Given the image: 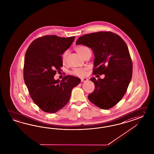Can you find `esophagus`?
Here are the masks:
<instances>
[{
    "instance_id": "1",
    "label": "esophagus",
    "mask_w": 154,
    "mask_h": 154,
    "mask_svg": "<svg viewBox=\"0 0 154 154\" xmlns=\"http://www.w3.org/2000/svg\"><path fill=\"white\" fill-rule=\"evenodd\" d=\"M81 82H87V81H88V79H85V78H84V79H81Z\"/></svg>"
}]
</instances>
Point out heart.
I'll return each instance as SVG.
<instances>
[{
    "label": "heart",
    "instance_id": "heart-1",
    "mask_svg": "<svg viewBox=\"0 0 154 154\" xmlns=\"http://www.w3.org/2000/svg\"><path fill=\"white\" fill-rule=\"evenodd\" d=\"M75 50L83 57H84V56H85L90 51V50L89 49V48L85 46H79L77 47H75ZM68 55V50L65 51L62 54L61 60L63 63H65L66 60ZM72 73L77 76H79V77H83L84 75H85L86 73V69L75 68L72 71Z\"/></svg>",
    "mask_w": 154,
    "mask_h": 154
}]
</instances>
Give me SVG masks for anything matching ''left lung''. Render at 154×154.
<instances>
[{"label": "left lung", "instance_id": "1", "mask_svg": "<svg viewBox=\"0 0 154 154\" xmlns=\"http://www.w3.org/2000/svg\"><path fill=\"white\" fill-rule=\"evenodd\" d=\"M75 45L89 47L94 55V75H104L103 79L91 78L95 85L89 100L103 109L119 102L131 82L133 66L125 42L117 34L99 32L81 36Z\"/></svg>", "mask_w": 154, "mask_h": 154}]
</instances>
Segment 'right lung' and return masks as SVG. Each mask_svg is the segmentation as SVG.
<instances>
[{"label":"right lung","mask_w":154,"mask_h":154,"mask_svg":"<svg viewBox=\"0 0 154 154\" xmlns=\"http://www.w3.org/2000/svg\"><path fill=\"white\" fill-rule=\"evenodd\" d=\"M75 37L62 38L46 35L34 41L26 52L23 79L33 102L42 111L55 113L70 99L72 90L81 79L66 75L61 81L54 79L63 66L61 55L68 50Z\"/></svg>","instance_id":"1"}]
</instances>
